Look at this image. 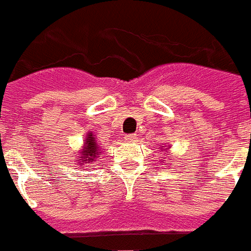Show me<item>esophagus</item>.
<instances>
[{
  "label": "esophagus",
  "mask_w": 251,
  "mask_h": 251,
  "mask_svg": "<svg viewBox=\"0 0 251 251\" xmlns=\"http://www.w3.org/2000/svg\"><path fill=\"white\" fill-rule=\"evenodd\" d=\"M136 138H137V135H135V133H132V135H126L124 136V140L128 142H133L136 141Z\"/></svg>",
  "instance_id": "34e87169"
}]
</instances>
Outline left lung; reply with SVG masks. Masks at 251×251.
<instances>
[{"instance_id":"8db88e82","label":"left lung","mask_w":251,"mask_h":251,"mask_svg":"<svg viewBox=\"0 0 251 251\" xmlns=\"http://www.w3.org/2000/svg\"><path fill=\"white\" fill-rule=\"evenodd\" d=\"M160 149H163V150H164V151H167V150H168V149H171V146H168L167 149H166V148H164V146H162V148H160ZM167 164H168V163H167Z\"/></svg>"}]
</instances>
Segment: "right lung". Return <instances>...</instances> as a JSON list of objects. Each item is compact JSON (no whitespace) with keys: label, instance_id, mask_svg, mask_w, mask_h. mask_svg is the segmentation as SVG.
<instances>
[{"label":"right lung","instance_id":"obj_1","mask_svg":"<svg viewBox=\"0 0 251 251\" xmlns=\"http://www.w3.org/2000/svg\"><path fill=\"white\" fill-rule=\"evenodd\" d=\"M100 153H101V149H100V145L96 140V136L93 135V132L89 131L85 135L83 146L79 151L80 157H77V164L81 166V164L93 163L96 158L100 155Z\"/></svg>","mask_w":251,"mask_h":251}]
</instances>
